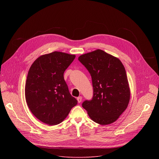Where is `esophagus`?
Returning a JSON list of instances; mask_svg holds the SVG:
<instances>
[{"label": "esophagus", "instance_id": "obj_1", "mask_svg": "<svg viewBox=\"0 0 159 159\" xmlns=\"http://www.w3.org/2000/svg\"><path fill=\"white\" fill-rule=\"evenodd\" d=\"M77 101H78V102L79 103H80V102H81V101H82V98L81 97V96H79V97H78L77 98Z\"/></svg>", "mask_w": 159, "mask_h": 159}]
</instances>
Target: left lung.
I'll return each instance as SVG.
<instances>
[{"label": "left lung", "instance_id": "left-lung-1", "mask_svg": "<svg viewBox=\"0 0 159 159\" xmlns=\"http://www.w3.org/2000/svg\"><path fill=\"white\" fill-rule=\"evenodd\" d=\"M78 60L91 75L93 96L82 107L94 122L106 125L115 122L128 107L130 90L121 61L101 50L82 55Z\"/></svg>", "mask_w": 159, "mask_h": 159}]
</instances>
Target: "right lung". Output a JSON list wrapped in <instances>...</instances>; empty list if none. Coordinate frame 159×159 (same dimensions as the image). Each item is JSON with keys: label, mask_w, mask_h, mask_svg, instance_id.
Listing matches in <instances>:
<instances>
[{"label": "right lung", "mask_w": 159, "mask_h": 159, "mask_svg": "<svg viewBox=\"0 0 159 159\" xmlns=\"http://www.w3.org/2000/svg\"><path fill=\"white\" fill-rule=\"evenodd\" d=\"M75 55L54 52L38 58L31 66L25 85V97L31 112L43 123L62 122L77 104L71 96L63 74Z\"/></svg>", "instance_id": "right-lung-1"}]
</instances>
